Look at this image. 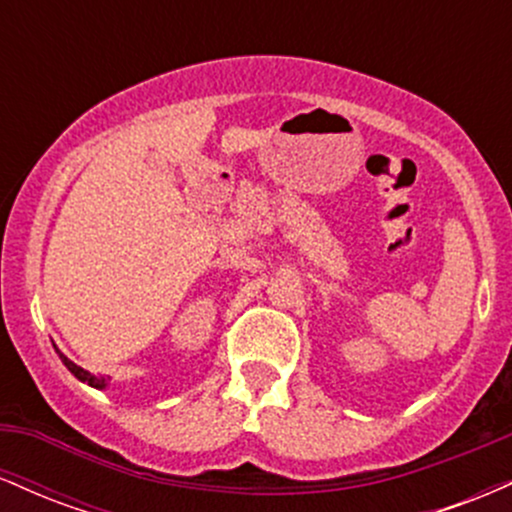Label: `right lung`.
I'll return each mask as SVG.
<instances>
[{"label": "right lung", "mask_w": 512, "mask_h": 512, "mask_svg": "<svg viewBox=\"0 0 512 512\" xmlns=\"http://www.w3.org/2000/svg\"><path fill=\"white\" fill-rule=\"evenodd\" d=\"M57 354H60V351H57ZM60 358H62L64 366L69 368V373H74V378H79L81 383L96 387V390H105V385H108V380H105L103 375H91V373H88V370H84L81 366H76L74 361H69V358L64 356V354H60Z\"/></svg>", "instance_id": "add662e5"}]
</instances>
